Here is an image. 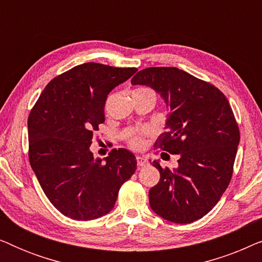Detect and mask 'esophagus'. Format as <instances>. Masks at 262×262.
I'll return each mask as SVG.
<instances>
[{"instance_id": "1", "label": "esophagus", "mask_w": 262, "mask_h": 262, "mask_svg": "<svg viewBox=\"0 0 262 262\" xmlns=\"http://www.w3.org/2000/svg\"><path fill=\"white\" fill-rule=\"evenodd\" d=\"M136 160H137V164L139 167H145L146 164H148V160L143 156H137V159Z\"/></svg>"}]
</instances>
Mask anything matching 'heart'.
<instances>
[{
	"label": "heart",
	"instance_id": "1",
	"mask_svg": "<svg viewBox=\"0 0 262 262\" xmlns=\"http://www.w3.org/2000/svg\"><path fill=\"white\" fill-rule=\"evenodd\" d=\"M143 89V88H139ZM148 130H142L141 132H131L130 135V144L136 149L142 148L143 144H144V139H143V135H148Z\"/></svg>",
	"mask_w": 262,
	"mask_h": 262
}]
</instances>
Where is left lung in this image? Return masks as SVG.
<instances>
[{
    "mask_svg": "<svg viewBox=\"0 0 262 262\" xmlns=\"http://www.w3.org/2000/svg\"><path fill=\"white\" fill-rule=\"evenodd\" d=\"M146 85L167 107L166 132L156 148L178 155V167L162 168L150 188L154 212L164 220L187 224L209 213L227 189L232 175L239 131L223 93L178 68H146L131 80Z\"/></svg>",
    "mask_w": 262,
    "mask_h": 262,
    "instance_id": "left-lung-1",
    "label": "left lung"
}]
</instances>
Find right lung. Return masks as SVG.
<instances>
[{"mask_svg": "<svg viewBox=\"0 0 262 262\" xmlns=\"http://www.w3.org/2000/svg\"><path fill=\"white\" fill-rule=\"evenodd\" d=\"M136 71L81 64L53 78L31 111V167L45 195L64 216L76 221L105 216L137 168L127 149H113L103 161L91 151L93 134L105 121L107 95Z\"/></svg>", "mask_w": 262, "mask_h": 262, "instance_id": "right-lung-1", "label": "right lung"}]
</instances>
